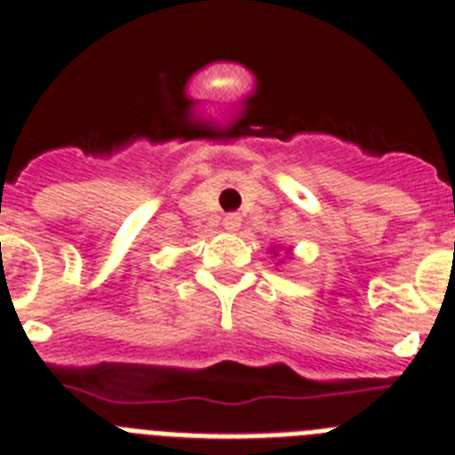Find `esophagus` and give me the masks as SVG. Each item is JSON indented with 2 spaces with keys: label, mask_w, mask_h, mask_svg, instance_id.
<instances>
[{
  "label": "esophagus",
  "mask_w": 455,
  "mask_h": 455,
  "mask_svg": "<svg viewBox=\"0 0 455 455\" xmlns=\"http://www.w3.org/2000/svg\"><path fill=\"white\" fill-rule=\"evenodd\" d=\"M223 228L228 232H236L239 228H242V219H239L236 213H228V216H225V220H223Z\"/></svg>",
  "instance_id": "1"
}]
</instances>
